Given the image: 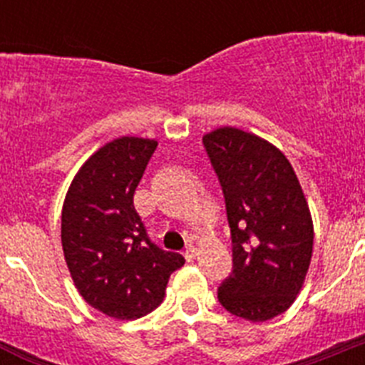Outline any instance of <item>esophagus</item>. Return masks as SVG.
Here are the masks:
<instances>
[{
    "mask_svg": "<svg viewBox=\"0 0 365 365\" xmlns=\"http://www.w3.org/2000/svg\"><path fill=\"white\" fill-rule=\"evenodd\" d=\"M195 256H197V248L193 247V245H188V247L185 248V257L188 261H192Z\"/></svg>",
    "mask_w": 365,
    "mask_h": 365,
    "instance_id": "esophagus-1",
    "label": "esophagus"
}]
</instances>
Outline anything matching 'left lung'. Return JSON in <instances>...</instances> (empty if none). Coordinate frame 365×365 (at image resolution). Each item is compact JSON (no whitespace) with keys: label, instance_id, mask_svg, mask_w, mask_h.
I'll use <instances>...</instances> for the list:
<instances>
[{"label":"left lung","instance_id":"1","mask_svg":"<svg viewBox=\"0 0 365 365\" xmlns=\"http://www.w3.org/2000/svg\"><path fill=\"white\" fill-rule=\"evenodd\" d=\"M225 195L232 272L222 307L250 322L282 314L296 299L312 256V219L294 170L263 138L235 128L202 137Z\"/></svg>","mask_w":365,"mask_h":365}]
</instances>
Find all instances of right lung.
I'll use <instances>...</instances> for the list:
<instances>
[{
  "instance_id": "obj_1",
  "label": "right lung",
  "mask_w": 365,
  "mask_h": 365,
  "mask_svg": "<svg viewBox=\"0 0 365 365\" xmlns=\"http://www.w3.org/2000/svg\"><path fill=\"white\" fill-rule=\"evenodd\" d=\"M157 143L122 137L100 148L73 179L62 210V247L73 282L91 307L135 320L160 305L185 257L159 248L133 195Z\"/></svg>"
}]
</instances>
